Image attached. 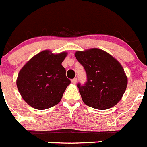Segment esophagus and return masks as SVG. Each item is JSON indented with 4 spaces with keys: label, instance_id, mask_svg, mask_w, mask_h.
<instances>
[{
    "label": "esophagus",
    "instance_id": "esophagus-1",
    "mask_svg": "<svg viewBox=\"0 0 147 147\" xmlns=\"http://www.w3.org/2000/svg\"><path fill=\"white\" fill-rule=\"evenodd\" d=\"M76 81H77V78H74L71 80V82L73 83V84H76Z\"/></svg>",
    "mask_w": 147,
    "mask_h": 147
}]
</instances>
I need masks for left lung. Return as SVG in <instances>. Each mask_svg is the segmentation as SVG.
<instances>
[{
    "instance_id": "obj_1",
    "label": "left lung",
    "mask_w": 147,
    "mask_h": 147,
    "mask_svg": "<svg viewBox=\"0 0 147 147\" xmlns=\"http://www.w3.org/2000/svg\"><path fill=\"white\" fill-rule=\"evenodd\" d=\"M75 56L87 76L85 84H77L84 104L100 110L115 106L123 96L128 81L119 62L99 49L76 51Z\"/></svg>"
}]
</instances>
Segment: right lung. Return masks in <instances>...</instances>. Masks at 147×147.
<instances>
[{
    "label": "right lung",
    "mask_w": 147,
    "mask_h": 147,
    "mask_svg": "<svg viewBox=\"0 0 147 147\" xmlns=\"http://www.w3.org/2000/svg\"><path fill=\"white\" fill-rule=\"evenodd\" d=\"M67 53L53 54L45 50L30 59L18 74L17 87L24 100L36 109L56 105L61 100L70 79L61 65Z\"/></svg>",
    "instance_id": "add662e5"
}]
</instances>
